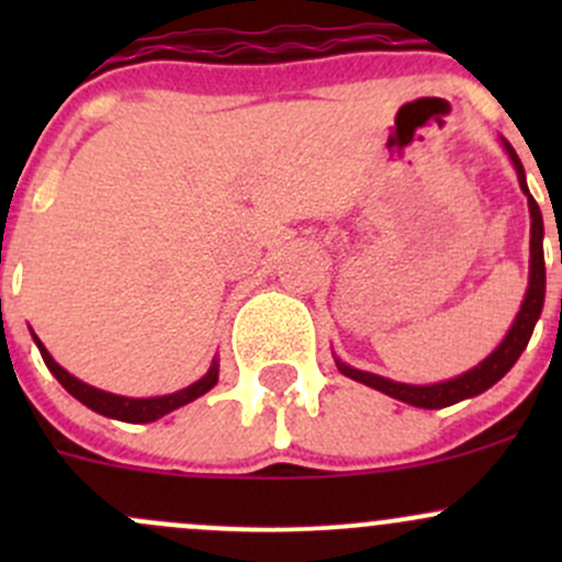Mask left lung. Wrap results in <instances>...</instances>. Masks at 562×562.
<instances>
[{
    "label": "left lung",
    "mask_w": 562,
    "mask_h": 562,
    "mask_svg": "<svg viewBox=\"0 0 562 562\" xmlns=\"http://www.w3.org/2000/svg\"><path fill=\"white\" fill-rule=\"evenodd\" d=\"M506 149H508V155H512L514 168H517L519 187H522L525 195H527V206H530L532 223H530V288H527L522 310H519L517 321H514L512 331L506 334V339L501 342V348H497L490 359L481 361L479 367H473L470 372H464V375L454 378V381L435 383V386H407V383H394V381H386V378H381V375L353 370V367L337 361V367L342 375L353 378V381L364 383V386L383 391V394L394 396V400H400V402H407V405H413V407H427V411H435V407L454 405V402H462V400H468V396H475V394H481V391L495 386V383L501 381V378L506 375L514 364H517V359L522 356L527 342H530V334H532V328H536L538 315H541V310H543L547 269H543L541 209H538V203L532 201L530 190H527L525 168H522V162H519L517 151H514L508 144H506Z\"/></svg>",
    "instance_id": "8db88e82"
}]
</instances>
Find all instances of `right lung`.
<instances>
[{
    "label": "right lung",
    "instance_id": "right-lung-1",
    "mask_svg": "<svg viewBox=\"0 0 562 562\" xmlns=\"http://www.w3.org/2000/svg\"><path fill=\"white\" fill-rule=\"evenodd\" d=\"M32 337H35V334H32ZM35 342L40 348V356H43L45 367L54 372L56 381H59L61 386L70 391V394L76 396L78 402H83L87 407H92V411L100 413V416L119 418V422H130V424L155 422V418L166 416V413L176 411V407H181V405H187V402L198 400V396L206 394L209 389H214V383H217V372H220V364L214 361V364L209 367V372L201 378V381L192 383V386H187L181 391H176V394L151 396V400H130V396L108 394V391H100L94 386H87V383H81L78 378H72L70 372H65L59 364H56L54 359H50V353L43 348V342H40L37 337H35Z\"/></svg>",
    "mask_w": 562,
    "mask_h": 562
}]
</instances>
